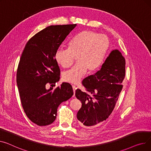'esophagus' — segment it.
Segmentation results:
<instances>
[{"mask_svg": "<svg viewBox=\"0 0 151 151\" xmlns=\"http://www.w3.org/2000/svg\"><path fill=\"white\" fill-rule=\"evenodd\" d=\"M72 88H73V93H74V95H75V90H76V87L74 86H72Z\"/></svg>", "mask_w": 151, "mask_h": 151, "instance_id": "34e87169", "label": "esophagus"}]
</instances>
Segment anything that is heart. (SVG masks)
Segmentation results:
<instances>
[{"instance_id":"1","label":"heart","mask_w":151,"mask_h":151,"mask_svg":"<svg viewBox=\"0 0 151 151\" xmlns=\"http://www.w3.org/2000/svg\"><path fill=\"white\" fill-rule=\"evenodd\" d=\"M109 47V40L105 35L92 31H84L76 36L68 44V48H59L55 53L58 65L66 68L76 58L77 64L62 75L65 82L77 84L86 72L95 73L101 65Z\"/></svg>"}]
</instances>
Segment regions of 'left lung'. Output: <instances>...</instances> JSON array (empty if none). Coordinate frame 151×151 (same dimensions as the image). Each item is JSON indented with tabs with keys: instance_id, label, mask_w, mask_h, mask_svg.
I'll list each match as a JSON object with an SVG mask.
<instances>
[{
	"instance_id": "left-lung-1",
	"label": "left lung",
	"mask_w": 151,
	"mask_h": 151,
	"mask_svg": "<svg viewBox=\"0 0 151 151\" xmlns=\"http://www.w3.org/2000/svg\"><path fill=\"white\" fill-rule=\"evenodd\" d=\"M125 59L118 50L111 51L101 68L83 81L88 93L76 90L82 106L77 113L79 124L90 127L106 120L111 114L123 88Z\"/></svg>"
}]
</instances>
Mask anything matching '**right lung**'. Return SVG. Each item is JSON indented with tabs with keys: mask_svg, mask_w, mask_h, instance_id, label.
Returning a JSON list of instances; mask_svg holds the SVG:
<instances>
[{
	"mask_svg": "<svg viewBox=\"0 0 151 151\" xmlns=\"http://www.w3.org/2000/svg\"><path fill=\"white\" fill-rule=\"evenodd\" d=\"M76 24L50 25L30 39L20 59L17 84L22 107L27 117L44 126L54 122L58 106L73 95L67 83L46 88V84L59 81L60 70L55 53L71 34Z\"/></svg>",
	"mask_w": 151,
	"mask_h": 151,
	"instance_id": "add662e5",
	"label": "right lung"
}]
</instances>
